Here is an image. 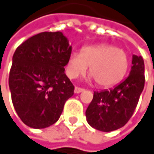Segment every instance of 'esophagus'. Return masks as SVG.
I'll list each match as a JSON object with an SVG mask.
<instances>
[{
    "mask_svg": "<svg viewBox=\"0 0 154 154\" xmlns=\"http://www.w3.org/2000/svg\"><path fill=\"white\" fill-rule=\"evenodd\" d=\"M82 91H84V88H78V87H75V90H74V92H75V94L81 93Z\"/></svg>",
    "mask_w": 154,
    "mask_h": 154,
    "instance_id": "esophagus-1",
    "label": "esophagus"
}]
</instances>
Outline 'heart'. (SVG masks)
<instances>
[{"instance_id":"obj_1","label":"heart","mask_w":154,"mask_h":154,"mask_svg":"<svg viewBox=\"0 0 154 154\" xmlns=\"http://www.w3.org/2000/svg\"><path fill=\"white\" fill-rule=\"evenodd\" d=\"M89 67L90 74L101 87L118 84L127 72L129 60L124 50L111 45L85 46L81 53L72 52L67 59L66 74L75 79L84 75Z\"/></svg>"}]
</instances>
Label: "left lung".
Masks as SVG:
<instances>
[{
  "label": "left lung",
  "mask_w": 154,
  "mask_h": 154,
  "mask_svg": "<svg viewBox=\"0 0 154 154\" xmlns=\"http://www.w3.org/2000/svg\"><path fill=\"white\" fill-rule=\"evenodd\" d=\"M130 75L109 90L94 92L93 100L86 110L88 123L104 132L123 127L132 116L144 88V61L132 56Z\"/></svg>",
  "instance_id": "8db88e82"
}]
</instances>
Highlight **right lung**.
I'll return each mask as SVG.
<instances>
[{
  "label": "right lung",
  "mask_w": 154,
  "mask_h": 154,
  "mask_svg": "<svg viewBox=\"0 0 154 154\" xmlns=\"http://www.w3.org/2000/svg\"><path fill=\"white\" fill-rule=\"evenodd\" d=\"M72 46L61 32H44L28 38L13 57L9 88L16 113L34 129L56 123L74 86L65 74Z\"/></svg>",
  "instance_id": "1"
}]
</instances>
